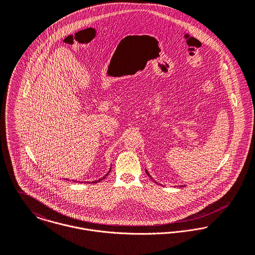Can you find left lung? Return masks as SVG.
Listing matches in <instances>:
<instances>
[{
	"label": "left lung",
	"mask_w": 255,
	"mask_h": 255,
	"mask_svg": "<svg viewBox=\"0 0 255 255\" xmlns=\"http://www.w3.org/2000/svg\"><path fill=\"white\" fill-rule=\"evenodd\" d=\"M145 172H146V174H147V176H148V177H149V178H150V179H151V180H153V178H152V177H151V176H150V175H149V173H148V172H147V170H145ZM153 181H154V180H153ZM154 182H155V181H154ZM156 182V183H158V182ZM159 184H160V183H159ZM160 185H161V184H160ZM181 186H184V185H180V187H181Z\"/></svg>",
	"instance_id": "1"
}]
</instances>
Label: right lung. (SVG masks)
<instances>
[{
    "label": "right lung",
    "mask_w": 255,
    "mask_h": 255,
    "mask_svg": "<svg viewBox=\"0 0 255 255\" xmlns=\"http://www.w3.org/2000/svg\"><path fill=\"white\" fill-rule=\"evenodd\" d=\"M110 171H111V169H110L109 172H108V173H107V174H106V175H105V176H104V177H103V178H101V179H100V180H97V181H93V182H92V183H96V182H101V181H102V180H103V179H105V178H106V177H107V176H108V175H109ZM66 180H67V179H66ZM73 182H77V181H73Z\"/></svg>",
    "instance_id": "obj_1"
}]
</instances>
